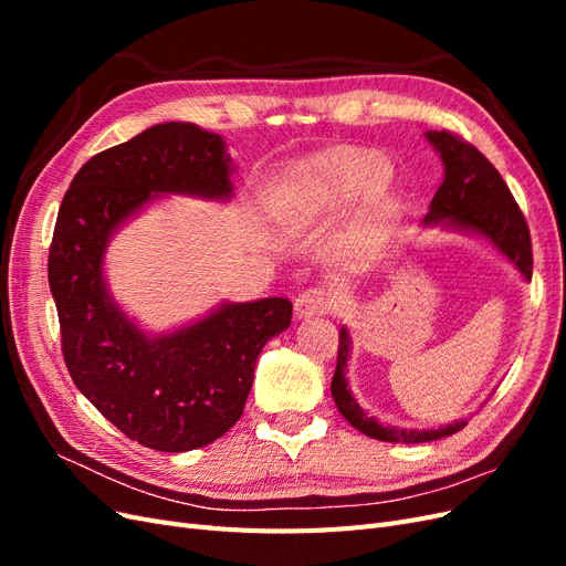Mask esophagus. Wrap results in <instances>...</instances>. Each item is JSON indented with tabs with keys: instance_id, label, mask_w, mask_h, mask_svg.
<instances>
[{
	"instance_id": "34e87169",
	"label": "esophagus",
	"mask_w": 566,
	"mask_h": 566,
	"mask_svg": "<svg viewBox=\"0 0 566 566\" xmlns=\"http://www.w3.org/2000/svg\"><path fill=\"white\" fill-rule=\"evenodd\" d=\"M331 310V295L325 293V287L314 285L306 287L295 297V314L302 316H314V314H323Z\"/></svg>"
}]
</instances>
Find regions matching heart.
<instances>
[{"instance_id": "heart-1", "label": "heart", "mask_w": 566, "mask_h": 566, "mask_svg": "<svg viewBox=\"0 0 566 566\" xmlns=\"http://www.w3.org/2000/svg\"><path fill=\"white\" fill-rule=\"evenodd\" d=\"M387 179V167L364 156H337L316 169H306L283 181L273 191L271 205L285 221H300L331 205L352 200L358 196H370Z\"/></svg>"}]
</instances>
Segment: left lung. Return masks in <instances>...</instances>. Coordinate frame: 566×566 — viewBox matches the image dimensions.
<instances>
[{"label": "left lung", "instance_id": "8db88e82", "mask_svg": "<svg viewBox=\"0 0 566 566\" xmlns=\"http://www.w3.org/2000/svg\"><path fill=\"white\" fill-rule=\"evenodd\" d=\"M427 139L441 153L443 169H447V175H443V181L430 202V214L424 217L427 224L447 219V224L451 227L486 235L522 271V276L531 281L534 252H531L528 224L520 205L512 198L507 184L499 175V169L489 163L482 150H476L470 142L449 129L427 132ZM347 358L349 335L342 328L337 345V368L333 375L331 391L339 413L358 432L391 443H422L451 437L468 424L465 420H460L439 427V430H397V427H385L375 418H368L366 410L349 394Z\"/></svg>", "mask_w": 566, "mask_h": 566}]
</instances>
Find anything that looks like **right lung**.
I'll return each instance as SVG.
<instances>
[{
  "instance_id": "1",
  "label": "right lung",
  "mask_w": 566,
  "mask_h": 566,
  "mask_svg": "<svg viewBox=\"0 0 566 566\" xmlns=\"http://www.w3.org/2000/svg\"><path fill=\"white\" fill-rule=\"evenodd\" d=\"M153 193L229 198L221 136L165 123L84 163L59 208L49 287L77 389L132 441L181 453L227 434L243 416L256 356L287 328L293 302L224 304L172 335L142 333L111 302L101 264L113 229Z\"/></svg>"
}]
</instances>
